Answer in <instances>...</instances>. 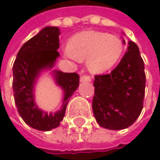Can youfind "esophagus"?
<instances>
[{"label": "esophagus", "instance_id": "34e87169", "mask_svg": "<svg viewBox=\"0 0 160 160\" xmlns=\"http://www.w3.org/2000/svg\"><path fill=\"white\" fill-rule=\"evenodd\" d=\"M81 82H91V78L89 76H82L79 78Z\"/></svg>", "mask_w": 160, "mask_h": 160}]
</instances>
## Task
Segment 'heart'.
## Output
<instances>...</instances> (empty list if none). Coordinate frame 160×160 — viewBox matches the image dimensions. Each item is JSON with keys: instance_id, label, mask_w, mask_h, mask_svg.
Masks as SVG:
<instances>
[{"instance_id": "obj_1", "label": "heart", "mask_w": 160, "mask_h": 160, "mask_svg": "<svg viewBox=\"0 0 160 160\" xmlns=\"http://www.w3.org/2000/svg\"><path fill=\"white\" fill-rule=\"evenodd\" d=\"M63 52L70 59L86 60L91 73L102 74L119 62L124 52V43L119 37L107 32L84 30L69 39L68 47Z\"/></svg>"}]
</instances>
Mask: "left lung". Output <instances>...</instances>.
Instances as JSON below:
<instances>
[{"label": "left lung", "instance_id": "1", "mask_svg": "<svg viewBox=\"0 0 160 160\" xmlns=\"http://www.w3.org/2000/svg\"><path fill=\"white\" fill-rule=\"evenodd\" d=\"M145 84L143 59L137 45L128 41L117 67L110 74L95 76L92 108L98 124L113 131L132 126L143 108Z\"/></svg>", "mask_w": 160, "mask_h": 160}]
</instances>
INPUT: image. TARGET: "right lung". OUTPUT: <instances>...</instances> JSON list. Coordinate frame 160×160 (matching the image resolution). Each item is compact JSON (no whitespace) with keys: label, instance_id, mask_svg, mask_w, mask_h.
Masks as SVG:
<instances>
[{"label":"right lung","instance_id":"1","mask_svg":"<svg viewBox=\"0 0 160 160\" xmlns=\"http://www.w3.org/2000/svg\"><path fill=\"white\" fill-rule=\"evenodd\" d=\"M60 30L58 27H46L30 38L18 52L13 64L12 88L14 101L22 119L32 128L49 132L60 125L71 96L79 84L77 73H63L53 70L56 83L63 90L60 110L47 112L38 108L34 99L35 83L40 74L51 70L56 64L59 52Z\"/></svg>","mask_w":160,"mask_h":160}]
</instances>
